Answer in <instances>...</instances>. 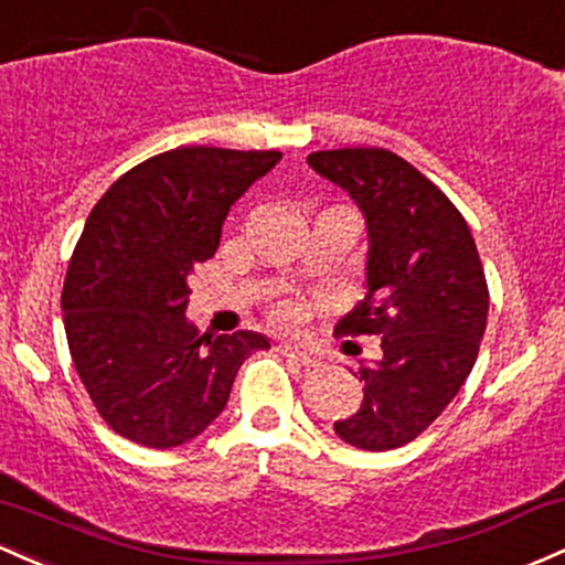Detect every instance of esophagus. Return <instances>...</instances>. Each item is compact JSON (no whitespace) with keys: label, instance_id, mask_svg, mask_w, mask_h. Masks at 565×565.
<instances>
[{"label":"esophagus","instance_id":"34e87169","mask_svg":"<svg viewBox=\"0 0 565 565\" xmlns=\"http://www.w3.org/2000/svg\"><path fill=\"white\" fill-rule=\"evenodd\" d=\"M278 351L284 353V356H289L292 362L300 364V367H316V356H311L306 349H300L297 343H289V340H284V343H278Z\"/></svg>","mask_w":565,"mask_h":565}]
</instances>
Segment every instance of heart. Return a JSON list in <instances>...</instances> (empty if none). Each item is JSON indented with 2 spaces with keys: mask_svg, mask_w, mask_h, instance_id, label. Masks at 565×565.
<instances>
[{
  "mask_svg": "<svg viewBox=\"0 0 565 565\" xmlns=\"http://www.w3.org/2000/svg\"><path fill=\"white\" fill-rule=\"evenodd\" d=\"M276 313H278V319H295L297 306L295 302H281V306L276 308Z\"/></svg>",
  "mask_w": 565,
  "mask_h": 565,
  "instance_id": "1",
  "label": "heart"
}]
</instances>
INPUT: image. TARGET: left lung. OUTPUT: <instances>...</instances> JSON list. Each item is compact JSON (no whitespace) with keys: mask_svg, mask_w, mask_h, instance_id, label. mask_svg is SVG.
<instances>
[{"mask_svg":"<svg viewBox=\"0 0 565 565\" xmlns=\"http://www.w3.org/2000/svg\"><path fill=\"white\" fill-rule=\"evenodd\" d=\"M308 166L367 220V297L338 332L381 338V359L359 367L362 407L334 420V434L373 454L402 448L472 373L488 321L486 270L461 212L399 154L345 147L311 152Z\"/></svg>","mask_w":565,"mask_h":565,"instance_id":"8db88e82","label":"left lung"}]
</instances>
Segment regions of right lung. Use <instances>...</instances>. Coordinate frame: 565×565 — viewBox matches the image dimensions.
<instances>
[{
    "instance_id": "obj_1",
    "label": "right lung",
    "mask_w": 565,
    "mask_h": 565,
    "mask_svg": "<svg viewBox=\"0 0 565 565\" xmlns=\"http://www.w3.org/2000/svg\"><path fill=\"white\" fill-rule=\"evenodd\" d=\"M278 160L177 147L122 173L93 206L61 308L79 381L120 437L158 450L190 443L225 411L241 364L270 349L257 332L198 334L184 308L231 206Z\"/></svg>"
}]
</instances>
